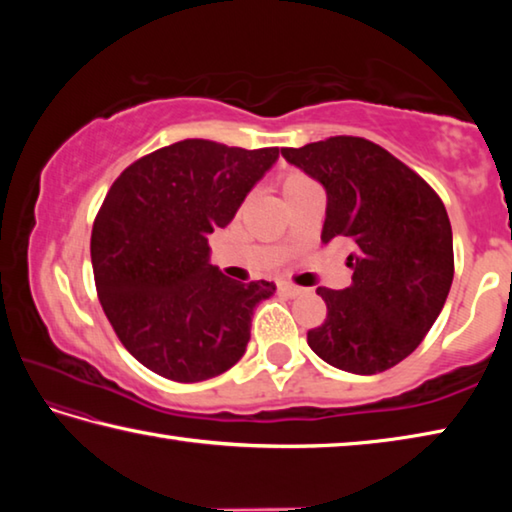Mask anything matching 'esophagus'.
<instances>
[{
  "label": "esophagus",
  "mask_w": 512,
  "mask_h": 512,
  "mask_svg": "<svg viewBox=\"0 0 512 512\" xmlns=\"http://www.w3.org/2000/svg\"><path fill=\"white\" fill-rule=\"evenodd\" d=\"M277 289H280V293H284V296H289V298H296L302 291H305L302 287H296V284H289V282L277 284Z\"/></svg>",
  "instance_id": "obj_1"
}]
</instances>
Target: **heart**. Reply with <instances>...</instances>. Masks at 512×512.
Here are the masks:
<instances>
[{"label": "heart", "instance_id": "1", "mask_svg": "<svg viewBox=\"0 0 512 512\" xmlns=\"http://www.w3.org/2000/svg\"><path fill=\"white\" fill-rule=\"evenodd\" d=\"M277 185H280V189H282V196L289 198L291 194L300 192V189L314 185V180H311L307 173L300 169H284L280 173V178H277Z\"/></svg>", "mask_w": 512, "mask_h": 512}]
</instances>
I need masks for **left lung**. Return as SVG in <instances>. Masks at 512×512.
Masks as SVG:
<instances>
[{
  "label": "left lung",
  "instance_id": "1",
  "mask_svg": "<svg viewBox=\"0 0 512 512\" xmlns=\"http://www.w3.org/2000/svg\"><path fill=\"white\" fill-rule=\"evenodd\" d=\"M282 155L327 192L323 244L352 248V284L318 287L327 318L307 343L329 366L375 375L418 348L454 280L452 223L440 196L366 137L336 135Z\"/></svg>",
  "mask_w": 512,
  "mask_h": 512
}]
</instances>
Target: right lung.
I'll use <instances>...</instances> for the list:
<instances>
[{
    "mask_svg": "<svg viewBox=\"0 0 512 512\" xmlns=\"http://www.w3.org/2000/svg\"><path fill=\"white\" fill-rule=\"evenodd\" d=\"M277 155V146L183 140L112 183L92 225L94 284L121 345L155 375L194 384L244 357L250 316L275 284L225 277L207 237L232 221Z\"/></svg>",
    "mask_w": 512,
    "mask_h": 512,
    "instance_id": "obj_1",
    "label": "right lung"
}]
</instances>
